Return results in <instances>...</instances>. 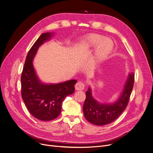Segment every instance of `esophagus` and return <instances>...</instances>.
<instances>
[{
    "label": "esophagus",
    "instance_id": "obj_1",
    "mask_svg": "<svg viewBox=\"0 0 153 153\" xmlns=\"http://www.w3.org/2000/svg\"><path fill=\"white\" fill-rule=\"evenodd\" d=\"M85 84L83 82H78V83H76V84L75 86L76 90H78V91L83 90L85 89Z\"/></svg>",
    "mask_w": 153,
    "mask_h": 153
}]
</instances>
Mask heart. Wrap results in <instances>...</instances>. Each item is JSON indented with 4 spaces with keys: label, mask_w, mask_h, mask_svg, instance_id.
<instances>
[{
    "label": "heart",
    "mask_w": 153,
    "mask_h": 153,
    "mask_svg": "<svg viewBox=\"0 0 153 153\" xmlns=\"http://www.w3.org/2000/svg\"><path fill=\"white\" fill-rule=\"evenodd\" d=\"M101 36L93 34L86 37L83 41L84 46L86 48H90L97 46L95 48L92 60L89 65L92 67L100 64L109 56L113 49V42L108 38L101 39Z\"/></svg>",
    "instance_id": "heart-1"
}]
</instances>
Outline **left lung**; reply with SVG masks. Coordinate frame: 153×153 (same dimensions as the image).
<instances>
[{"mask_svg": "<svg viewBox=\"0 0 153 153\" xmlns=\"http://www.w3.org/2000/svg\"><path fill=\"white\" fill-rule=\"evenodd\" d=\"M134 84V74H128L119 97L112 103H101L92 96V89L89 86L86 92V100L83 110L85 117L95 125L109 124L117 119L126 108Z\"/></svg>", "mask_w": 153, "mask_h": 153, "instance_id": "left-lung-1", "label": "left lung"}]
</instances>
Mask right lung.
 Segmentation results:
<instances>
[{"instance_id": "1", "label": "right lung", "mask_w": 153, "mask_h": 153, "mask_svg": "<svg viewBox=\"0 0 153 153\" xmlns=\"http://www.w3.org/2000/svg\"><path fill=\"white\" fill-rule=\"evenodd\" d=\"M53 33H42L27 54L21 77L22 96L27 109L42 121L56 119L66 96L75 91L76 79L59 83H45L39 78L33 62L39 48L53 36Z\"/></svg>"}]
</instances>
